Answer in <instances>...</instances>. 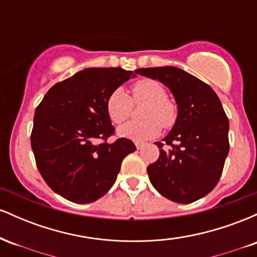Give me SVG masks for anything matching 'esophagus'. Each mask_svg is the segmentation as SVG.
I'll return each mask as SVG.
<instances>
[{
  "mask_svg": "<svg viewBox=\"0 0 257 257\" xmlns=\"http://www.w3.org/2000/svg\"><path fill=\"white\" fill-rule=\"evenodd\" d=\"M135 146H137L138 150H141V149H143L144 144H141V143H135Z\"/></svg>",
  "mask_w": 257,
  "mask_h": 257,
  "instance_id": "34e87169",
  "label": "esophagus"
}]
</instances>
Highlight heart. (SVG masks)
Returning <instances> with one entry per match:
<instances>
[{
    "label": "heart",
    "mask_w": 257,
    "mask_h": 257,
    "mask_svg": "<svg viewBox=\"0 0 257 257\" xmlns=\"http://www.w3.org/2000/svg\"><path fill=\"white\" fill-rule=\"evenodd\" d=\"M145 102L140 111L144 119L133 120L119 129L120 135L134 141H146L156 138L164 129L170 128L176 120L178 108L169 98L167 91L155 79H139L131 87V95L123 89L116 88L106 100V111L114 124H122L132 114L133 104Z\"/></svg>",
    "instance_id": "b5f03b06"
}]
</instances>
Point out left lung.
I'll list each match as a JSON object with an SVG mask.
<instances>
[{
    "label": "left lung",
    "mask_w": 257,
    "mask_h": 257,
    "mask_svg": "<svg viewBox=\"0 0 257 257\" xmlns=\"http://www.w3.org/2000/svg\"><path fill=\"white\" fill-rule=\"evenodd\" d=\"M166 84L178 104L172 132L156 143L159 158L147 167L153 187L166 198L188 204L214 190L229 150L228 118L210 85L174 66L139 69Z\"/></svg>",
    "instance_id": "8db88e82"
}]
</instances>
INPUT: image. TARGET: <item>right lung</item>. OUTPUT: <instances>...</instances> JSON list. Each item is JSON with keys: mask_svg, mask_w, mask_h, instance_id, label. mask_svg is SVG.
Here are the masks:
<instances>
[{"mask_svg": "<svg viewBox=\"0 0 257 257\" xmlns=\"http://www.w3.org/2000/svg\"><path fill=\"white\" fill-rule=\"evenodd\" d=\"M134 76L122 67L84 69L53 85L36 107L31 132L36 166L65 199L85 204L101 198L125 156L137 150L125 138L107 143L114 126L106 111L111 91Z\"/></svg>", "mask_w": 257, "mask_h": 257, "instance_id": "1", "label": "right lung"}]
</instances>
